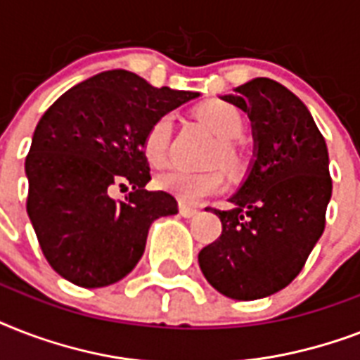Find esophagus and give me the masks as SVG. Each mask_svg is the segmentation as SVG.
Segmentation results:
<instances>
[{"label":"esophagus","instance_id":"1","mask_svg":"<svg viewBox=\"0 0 360 360\" xmlns=\"http://www.w3.org/2000/svg\"><path fill=\"white\" fill-rule=\"evenodd\" d=\"M179 213L181 217H185V219H192V217H196L200 211L194 207H186V205H179Z\"/></svg>","mask_w":360,"mask_h":360}]
</instances>
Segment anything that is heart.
<instances>
[{
	"label": "heart",
	"mask_w": 360,
	"mask_h": 360,
	"mask_svg": "<svg viewBox=\"0 0 360 360\" xmlns=\"http://www.w3.org/2000/svg\"><path fill=\"white\" fill-rule=\"evenodd\" d=\"M198 120L207 124L219 138V147L214 151V160H219L230 174L239 175L245 169V158L236 147L233 140L239 138L245 129V117L240 110L224 101H207L196 108ZM174 130V117L160 114L147 127L141 138V153L151 168H164L169 162V141ZM160 191L175 196L185 205H196L205 198L220 194L224 191V175L217 169L192 172L186 168H172L157 177Z\"/></svg>",
	"instance_id": "1"
}]
</instances>
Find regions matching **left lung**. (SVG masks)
Here are the masks:
<instances>
[{"mask_svg": "<svg viewBox=\"0 0 360 360\" xmlns=\"http://www.w3.org/2000/svg\"><path fill=\"white\" fill-rule=\"evenodd\" d=\"M224 101L250 117L256 160L231 207L213 209L222 233L198 262L222 295L254 301L291 284L323 233L329 151L304 103L278 82L254 78Z\"/></svg>", "mask_w": 360, "mask_h": 360, "instance_id": "left-lung-1", "label": "left lung"}]
</instances>
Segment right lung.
I'll use <instances>...</instances> for the list:
<instances>
[{
	"mask_svg": "<svg viewBox=\"0 0 360 360\" xmlns=\"http://www.w3.org/2000/svg\"><path fill=\"white\" fill-rule=\"evenodd\" d=\"M196 97L117 69L70 87L44 112L25 157V207L42 254L65 280L120 282L140 262L153 220L177 213L172 194L146 191L141 138L158 115ZM120 188L133 191L115 200Z\"/></svg>",
	"mask_w": 360,
	"mask_h": 360,
	"instance_id": "add662e5",
	"label": "right lung"
}]
</instances>
